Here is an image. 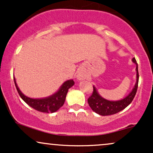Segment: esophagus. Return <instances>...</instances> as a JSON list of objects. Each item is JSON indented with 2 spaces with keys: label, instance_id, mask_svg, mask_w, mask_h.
I'll use <instances>...</instances> for the list:
<instances>
[{
  "label": "esophagus",
  "instance_id": "34e87169",
  "mask_svg": "<svg viewBox=\"0 0 153 153\" xmlns=\"http://www.w3.org/2000/svg\"><path fill=\"white\" fill-rule=\"evenodd\" d=\"M82 78H83V77H82V75H78V80H82Z\"/></svg>",
  "mask_w": 153,
  "mask_h": 153
}]
</instances>
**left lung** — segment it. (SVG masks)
Returning a JSON list of instances; mask_svg holds the SVG:
<instances>
[{"label": "left lung", "mask_w": 153, "mask_h": 153, "mask_svg": "<svg viewBox=\"0 0 153 153\" xmlns=\"http://www.w3.org/2000/svg\"><path fill=\"white\" fill-rule=\"evenodd\" d=\"M132 61L137 65V82L135 84L134 88L132 89L131 92L124 99L117 101H111L103 99L100 95L98 94L96 88L94 86V91L90 97L88 99V103L90 106L91 109L94 111L96 113L99 114L101 116H108L112 115L114 114L118 113L121 111L125 108L127 106L131 103L134 99L137 91L138 88L139 82V73H138V65L136 59L133 57Z\"/></svg>", "instance_id": "8db88e82"}]
</instances>
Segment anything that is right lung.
<instances>
[{
    "label": "right lung",
    "instance_id": "obj_1",
    "mask_svg": "<svg viewBox=\"0 0 153 153\" xmlns=\"http://www.w3.org/2000/svg\"><path fill=\"white\" fill-rule=\"evenodd\" d=\"M13 80H14L16 90L21 98L31 108H34L35 110L39 111L45 112V113H53V112L57 111L61 106H62L65 101L68 89L75 84L73 80H67L62 84L59 90L56 94L48 98H45V99H34L24 96L19 90V87L17 86L14 78H13Z\"/></svg>",
    "mask_w": 153,
    "mask_h": 153
}]
</instances>
